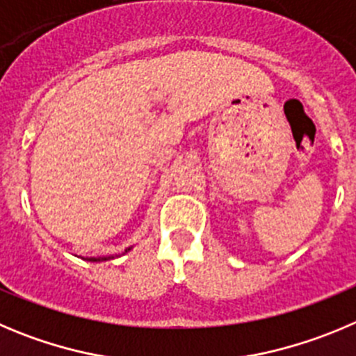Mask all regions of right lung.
Returning a JSON list of instances; mask_svg holds the SVG:
<instances>
[{"label":"right lung","mask_w":356,"mask_h":356,"mask_svg":"<svg viewBox=\"0 0 356 356\" xmlns=\"http://www.w3.org/2000/svg\"><path fill=\"white\" fill-rule=\"evenodd\" d=\"M132 249V247H129V249H125V252L123 254H127L129 252V250ZM120 254H116V256H99V257H86V261H91V263H99V261H109V259H114V257H118ZM84 259V257H83Z\"/></svg>","instance_id":"right-lung-1"}]
</instances>
